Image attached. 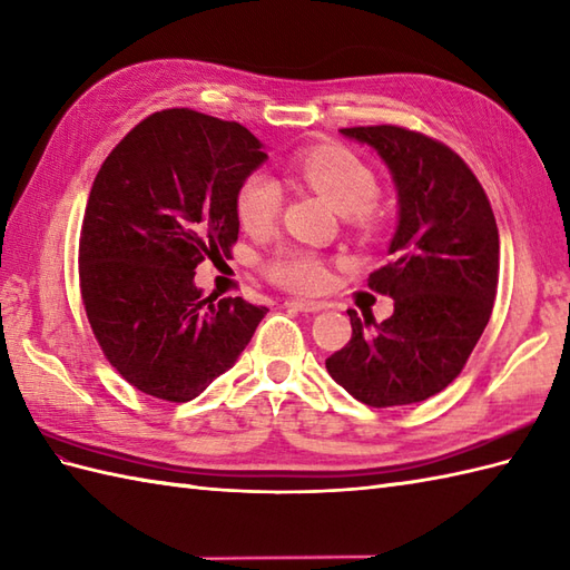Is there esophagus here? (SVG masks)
<instances>
[{
	"label": "esophagus",
	"mask_w": 570,
	"mask_h": 570,
	"mask_svg": "<svg viewBox=\"0 0 570 570\" xmlns=\"http://www.w3.org/2000/svg\"><path fill=\"white\" fill-rule=\"evenodd\" d=\"M286 308H294L301 313H317L325 308V303H317V301H286Z\"/></svg>",
	"instance_id": "obj_1"
}]
</instances>
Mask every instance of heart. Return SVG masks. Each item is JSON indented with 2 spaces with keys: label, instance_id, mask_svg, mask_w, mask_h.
Listing matches in <instances>:
<instances>
[{
  "label": "heart",
  "instance_id": "obj_1",
  "mask_svg": "<svg viewBox=\"0 0 570 570\" xmlns=\"http://www.w3.org/2000/svg\"><path fill=\"white\" fill-rule=\"evenodd\" d=\"M294 167L296 175L315 194H321L340 216H350L360 228H374L379 181L360 157L342 148H317L301 155ZM235 206L237 218L247 230H269L282 210V187L272 177L257 171L245 179ZM267 274L272 282L298 294H311L327 282L325 262L308 249H282L269 259Z\"/></svg>",
  "mask_w": 570,
  "mask_h": 570
}]
</instances>
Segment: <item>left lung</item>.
Returning <instances> with one entry per match:
<instances>
[{
    "label": "left lung",
    "instance_id": "8db88e82",
    "mask_svg": "<svg viewBox=\"0 0 570 570\" xmlns=\"http://www.w3.org/2000/svg\"><path fill=\"white\" fill-rule=\"evenodd\" d=\"M368 145L399 194L386 267L368 286L393 298L383 323L347 311L352 340L325 366L356 401L374 407L428 401L452 383L493 311L500 240L491 202L446 145L399 126L342 128Z\"/></svg>",
    "mask_w": 570,
    "mask_h": 570
}]
</instances>
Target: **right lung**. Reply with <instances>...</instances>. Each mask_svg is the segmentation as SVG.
Masks as SVG:
<instances>
[{
  "label": "right lung",
  "mask_w": 570,
  "mask_h": 570,
  "mask_svg": "<svg viewBox=\"0 0 570 570\" xmlns=\"http://www.w3.org/2000/svg\"><path fill=\"white\" fill-rule=\"evenodd\" d=\"M264 160L245 126L191 109L148 116L104 160L79 235V288L104 356L138 391L194 401L267 315L194 284L206 257L230 255L237 191Z\"/></svg>",
  "instance_id": "1"
}]
</instances>
